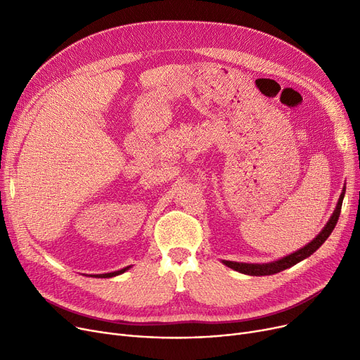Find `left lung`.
<instances>
[{"instance_id": "1", "label": "left lung", "mask_w": 360, "mask_h": 360, "mask_svg": "<svg viewBox=\"0 0 360 360\" xmlns=\"http://www.w3.org/2000/svg\"><path fill=\"white\" fill-rule=\"evenodd\" d=\"M345 193H346V190L343 188V193H342V195H340L335 210H334L331 219L328 220V223L326 224V228L321 231L319 235L312 242H309L307 247H304L302 250H299V251H296V252H293L288 257H283L278 261L269 262V264H245V262H233V261H223V264H224V266H228V267L239 271V273L248 274V276H270V274H276L278 271L286 270V269L295 266V264H297L299 261L308 258L309 255H312L321 247V245H323L327 240V238L334 231L337 220L340 217V212H342Z\"/></svg>"}]
</instances>
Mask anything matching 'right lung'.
Instances as JSON below:
<instances>
[{
    "instance_id": "obj_1",
    "label": "right lung",
    "mask_w": 360,
    "mask_h": 360,
    "mask_svg": "<svg viewBox=\"0 0 360 360\" xmlns=\"http://www.w3.org/2000/svg\"><path fill=\"white\" fill-rule=\"evenodd\" d=\"M129 267H125V269H122V270H118V271H113V273H106V274H96L94 277H103V278H106V277H113V276H118V274H122L124 271H127Z\"/></svg>"
}]
</instances>
